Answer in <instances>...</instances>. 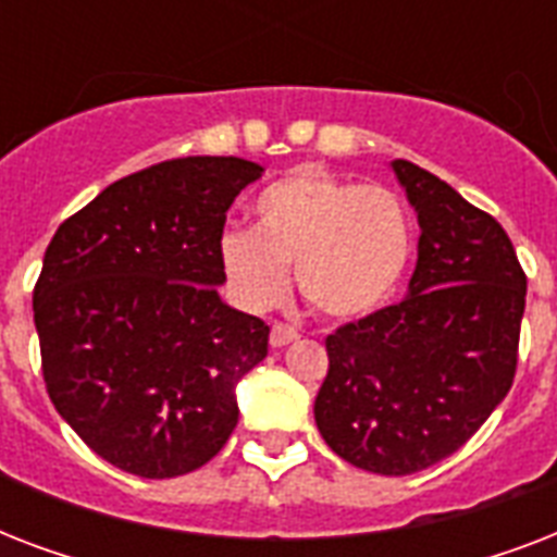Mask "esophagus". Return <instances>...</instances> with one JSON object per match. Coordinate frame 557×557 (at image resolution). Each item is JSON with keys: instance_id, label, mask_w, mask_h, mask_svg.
<instances>
[{"instance_id": "34e87169", "label": "esophagus", "mask_w": 557, "mask_h": 557, "mask_svg": "<svg viewBox=\"0 0 557 557\" xmlns=\"http://www.w3.org/2000/svg\"><path fill=\"white\" fill-rule=\"evenodd\" d=\"M297 338H300L297 330H292V326H286V323H274V326H271V347L274 349L288 347V344H295Z\"/></svg>"}]
</instances>
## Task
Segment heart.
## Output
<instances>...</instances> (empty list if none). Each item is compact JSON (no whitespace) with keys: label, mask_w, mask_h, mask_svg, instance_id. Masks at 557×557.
I'll list each match as a JSON object with an SVG mask.
<instances>
[{"label":"heart","mask_w":557,"mask_h":557,"mask_svg":"<svg viewBox=\"0 0 557 557\" xmlns=\"http://www.w3.org/2000/svg\"><path fill=\"white\" fill-rule=\"evenodd\" d=\"M253 227L219 236V269L251 312L286 300L288 269L314 312L358 321L396 297L413 260V219L398 193L321 168L271 182L251 205Z\"/></svg>","instance_id":"1"}]
</instances>
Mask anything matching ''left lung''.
Here are the masks:
<instances>
[{
  "instance_id": "obj_1",
  "label": "left lung",
  "mask_w": 557,
  "mask_h": 557,
  "mask_svg": "<svg viewBox=\"0 0 557 557\" xmlns=\"http://www.w3.org/2000/svg\"><path fill=\"white\" fill-rule=\"evenodd\" d=\"M416 210L419 260L401 304L326 338L314 422L341 459L405 476L459 450L515 381L527 274L500 222L410 161H389Z\"/></svg>"
}]
</instances>
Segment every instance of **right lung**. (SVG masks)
I'll return each mask as SVG.
<instances>
[{"label":"right lung","mask_w":557,"mask_h":557,"mask_svg":"<svg viewBox=\"0 0 557 557\" xmlns=\"http://www.w3.org/2000/svg\"><path fill=\"white\" fill-rule=\"evenodd\" d=\"M262 173L234 156L161 161L98 193L48 245L34 288L48 396L126 474H190L239 422L236 384L269 356V326L219 297L216 248Z\"/></svg>","instance_id":"obj_1"}]
</instances>
